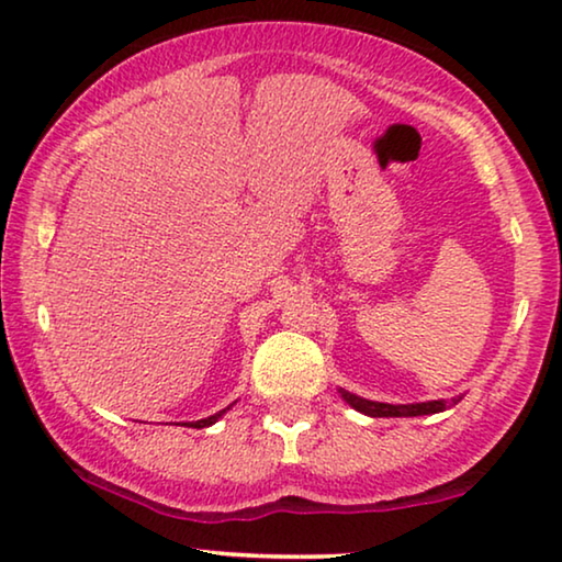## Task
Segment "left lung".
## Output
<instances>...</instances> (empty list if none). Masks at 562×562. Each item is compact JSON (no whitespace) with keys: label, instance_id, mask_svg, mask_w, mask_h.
<instances>
[{"label":"left lung","instance_id":"8db88e82","mask_svg":"<svg viewBox=\"0 0 562 562\" xmlns=\"http://www.w3.org/2000/svg\"><path fill=\"white\" fill-rule=\"evenodd\" d=\"M340 398L346 401L348 406H353L356 412H361L366 416L373 418H383V416H429V414H439L443 408V401H422V404H381V401H371L363 396H356L346 389H338Z\"/></svg>","mask_w":562,"mask_h":562}]
</instances>
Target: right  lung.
I'll return each instance as SVG.
<instances>
[{
	"mask_svg": "<svg viewBox=\"0 0 562 562\" xmlns=\"http://www.w3.org/2000/svg\"><path fill=\"white\" fill-rule=\"evenodd\" d=\"M229 412V406L227 408H222V412H216L214 416H206V418H199V422H189L187 426H191V429H206V426H212V424H216L220 422V418Z\"/></svg>",
	"mask_w": 562,
	"mask_h": 562,
	"instance_id": "right-lung-1",
	"label": "right lung"
}]
</instances>
